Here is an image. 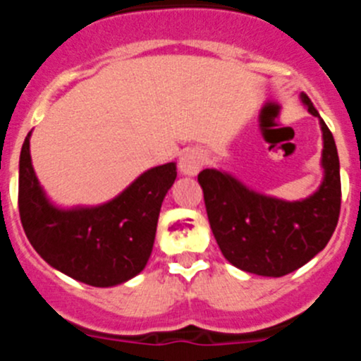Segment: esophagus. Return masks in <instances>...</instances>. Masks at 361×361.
Returning <instances> with one entry per match:
<instances>
[{
    "label": "esophagus",
    "instance_id": "1",
    "mask_svg": "<svg viewBox=\"0 0 361 361\" xmlns=\"http://www.w3.org/2000/svg\"><path fill=\"white\" fill-rule=\"evenodd\" d=\"M204 153L200 149L193 148V149H188V152L183 153V157L178 159V170L180 173L188 175V177H193L200 171V168L204 166Z\"/></svg>",
    "mask_w": 361,
    "mask_h": 361
}]
</instances>
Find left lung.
Here are the masks:
<instances>
[{"mask_svg":"<svg viewBox=\"0 0 361 361\" xmlns=\"http://www.w3.org/2000/svg\"><path fill=\"white\" fill-rule=\"evenodd\" d=\"M311 116L320 119L311 99L300 95ZM324 180L312 195L282 200L264 195L226 171L202 170L199 184L209 226L228 262L260 276H283L324 250L340 216L342 184L333 133L320 119Z\"/></svg>","mask_w":361,"mask_h":361,"instance_id":"obj_1","label":"left lung"}]
</instances>
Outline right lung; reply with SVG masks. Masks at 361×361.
I'll use <instances>...</instances> for the list:
<instances>
[{"label": "right lung", "mask_w": 361, "mask_h": 361, "mask_svg": "<svg viewBox=\"0 0 361 361\" xmlns=\"http://www.w3.org/2000/svg\"><path fill=\"white\" fill-rule=\"evenodd\" d=\"M177 178L175 162L155 166L116 199L90 208H57L32 168L30 133L19 155V216L44 262L94 288H111L145 269L162 200Z\"/></svg>", "instance_id": "right-lung-1"}]
</instances>
